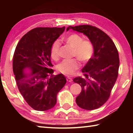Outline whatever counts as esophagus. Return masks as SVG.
Returning a JSON list of instances; mask_svg holds the SVG:
<instances>
[{"instance_id": "34e87169", "label": "esophagus", "mask_w": 133, "mask_h": 133, "mask_svg": "<svg viewBox=\"0 0 133 133\" xmlns=\"http://www.w3.org/2000/svg\"><path fill=\"white\" fill-rule=\"evenodd\" d=\"M66 80H67V82H72V78H70V77H67V78H66Z\"/></svg>"}]
</instances>
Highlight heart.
<instances>
[{
	"label": "heart",
	"mask_w": 133,
	"mask_h": 133,
	"mask_svg": "<svg viewBox=\"0 0 133 133\" xmlns=\"http://www.w3.org/2000/svg\"><path fill=\"white\" fill-rule=\"evenodd\" d=\"M67 44L74 49L73 56L76 57L83 63L89 62L93 57L94 47L90 40H83V37L77 33H73L65 38ZM61 44L58 40H55L51 45L50 49L51 57L54 60H57L60 56ZM80 63L76 58L71 60H64L58 65L57 70L65 75L70 76L80 67Z\"/></svg>",
	"instance_id": "1"
}]
</instances>
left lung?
I'll return each instance as SVG.
<instances>
[{"mask_svg": "<svg viewBox=\"0 0 133 133\" xmlns=\"http://www.w3.org/2000/svg\"><path fill=\"white\" fill-rule=\"evenodd\" d=\"M69 29L84 33L94 47L93 56L82 70L83 77L73 79L82 87L76 102L83 109H98L109 98L118 77L120 60L117 49L111 38L95 26H70L67 31Z\"/></svg>", "mask_w": 133, "mask_h": 133, "instance_id": "obj_1", "label": "left lung"}]
</instances>
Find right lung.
<instances>
[{
	"label": "right lung",
	"mask_w": 133,
	"mask_h": 133,
	"mask_svg": "<svg viewBox=\"0 0 133 133\" xmlns=\"http://www.w3.org/2000/svg\"><path fill=\"white\" fill-rule=\"evenodd\" d=\"M64 30V26L35 28L21 38L16 48L13 70L18 89L27 103L37 111L55 106L57 94L66 83L62 74L53 77L50 69L51 45ZM26 67L31 70L30 74L25 72Z\"/></svg>",
	"instance_id": "right-lung-1"
}]
</instances>
